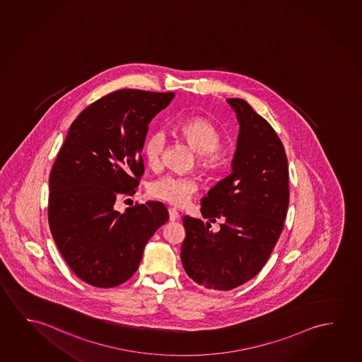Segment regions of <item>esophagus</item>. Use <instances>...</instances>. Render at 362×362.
I'll return each instance as SVG.
<instances>
[{
    "label": "esophagus",
    "mask_w": 362,
    "mask_h": 362,
    "mask_svg": "<svg viewBox=\"0 0 362 362\" xmlns=\"http://www.w3.org/2000/svg\"><path fill=\"white\" fill-rule=\"evenodd\" d=\"M168 211H169V219H170V221H177V219H179V217H180L178 211H177L175 208L170 206V208L168 209Z\"/></svg>",
    "instance_id": "obj_1"
}]
</instances>
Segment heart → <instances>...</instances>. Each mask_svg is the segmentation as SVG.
I'll list each match as a JSON object with an SVG mask.
<instances>
[{
    "instance_id": "obj_1",
    "label": "heart",
    "mask_w": 362,
    "mask_h": 362,
    "mask_svg": "<svg viewBox=\"0 0 362 362\" xmlns=\"http://www.w3.org/2000/svg\"><path fill=\"white\" fill-rule=\"evenodd\" d=\"M177 132L194 151H198L197 161L202 168L211 169L217 165L222 134L208 119L195 117L183 120L179 122ZM167 141V134L161 129L151 132L145 139L143 154L151 168L160 167ZM148 190L154 199L183 206L193 198L198 190V183L193 177L169 173L153 180Z\"/></svg>"
}]
</instances>
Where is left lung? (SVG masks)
<instances>
[{
	"label": "left lung",
	"mask_w": 362,
	"mask_h": 362,
	"mask_svg": "<svg viewBox=\"0 0 362 362\" xmlns=\"http://www.w3.org/2000/svg\"><path fill=\"white\" fill-rule=\"evenodd\" d=\"M240 122L233 172L202 203L211 223L184 216L180 259L189 279L206 288L229 291L258 274L284 229L289 203L288 161L269 122L247 101L228 99Z\"/></svg>",
	"instance_id": "obj_1"
}]
</instances>
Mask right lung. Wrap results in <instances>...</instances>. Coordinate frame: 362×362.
<instances>
[{"instance_id":"add662e5","label":"right lung","mask_w":362,"mask_h":362,"mask_svg":"<svg viewBox=\"0 0 362 362\" xmlns=\"http://www.w3.org/2000/svg\"><path fill=\"white\" fill-rule=\"evenodd\" d=\"M174 93L122 89L78 114L51 168L47 218L52 238L83 282L110 288L139 267L146 242L167 222L160 202L114 209L144 174L141 149L151 119Z\"/></svg>"}]
</instances>
